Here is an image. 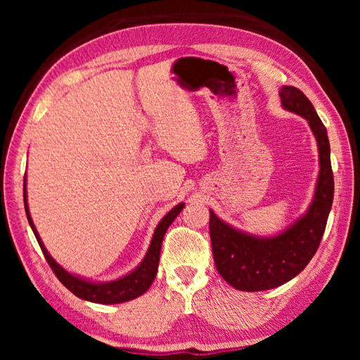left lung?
Returning a JSON list of instances; mask_svg holds the SVG:
<instances>
[{
	"label": "left lung",
	"instance_id": "1",
	"mask_svg": "<svg viewBox=\"0 0 360 360\" xmlns=\"http://www.w3.org/2000/svg\"><path fill=\"white\" fill-rule=\"evenodd\" d=\"M281 105L308 122L318 141L319 174L308 210L273 236L251 235L231 227L210 210V235L214 264L231 288L245 292L275 289L290 281L309 264L324 235L333 202L330 144L324 124L302 90L283 85Z\"/></svg>",
	"mask_w": 360,
	"mask_h": 360
}]
</instances>
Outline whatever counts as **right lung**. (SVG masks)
<instances>
[{
	"label": "right lung",
	"instance_id": "1",
	"mask_svg": "<svg viewBox=\"0 0 360 360\" xmlns=\"http://www.w3.org/2000/svg\"><path fill=\"white\" fill-rule=\"evenodd\" d=\"M27 176L25 181H23V203H25V212L30 222V227H32L33 233L38 240L41 251L44 254V257L47 260V264L51 265V268L56 273V276L60 279L66 289L71 290L76 297L82 298V300L92 302V303H101V304H115V303H124V302H130L133 298H136L139 295H143L144 292H148L150 288V284L154 283V278L157 275L158 270V260H160V251H162V241L163 236H165L167 230L169 225L173 224V221L178 217L179 212L184 208V203L176 205L172 211H168L165 216L162 217V221L158 222V225L154 230V235H152L150 245L148 252H146L144 259L139 262V265L131 270L127 275L120 276L117 279H112V281H90V279L84 278V276H77L75 273H71L68 270L57 264L56 260L44 246L41 236L36 230L32 214H30L28 210V202H27Z\"/></svg>",
	"mask_w": 360,
	"mask_h": 360
}]
</instances>
